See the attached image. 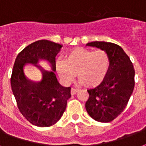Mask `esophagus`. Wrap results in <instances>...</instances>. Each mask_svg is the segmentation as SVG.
<instances>
[{"mask_svg":"<svg viewBox=\"0 0 146 146\" xmlns=\"http://www.w3.org/2000/svg\"><path fill=\"white\" fill-rule=\"evenodd\" d=\"M78 90H79L76 89V88H72V89H71V94H72V95H74V94H76V93H77Z\"/></svg>","mask_w":146,"mask_h":146,"instance_id":"esophagus-1","label":"esophagus"}]
</instances>
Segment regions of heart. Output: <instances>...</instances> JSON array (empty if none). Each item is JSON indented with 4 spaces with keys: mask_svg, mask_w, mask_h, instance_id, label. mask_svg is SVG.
<instances>
[{
    "mask_svg": "<svg viewBox=\"0 0 146 146\" xmlns=\"http://www.w3.org/2000/svg\"><path fill=\"white\" fill-rule=\"evenodd\" d=\"M110 67V57L104 50L78 47L70 51L63 61L56 63V71L66 83L78 79L87 86L98 85L105 79Z\"/></svg>",
    "mask_w": 146,
    "mask_h": 146,
    "instance_id": "b5f03b06",
    "label": "heart"
}]
</instances>
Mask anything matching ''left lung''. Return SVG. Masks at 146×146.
<instances>
[{
	"instance_id": "8db88e82",
	"label": "left lung",
	"mask_w": 146,
	"mask_h": 146,
	"mask_svg": "<svg viewBox=\"0 0 146 146\" xmlns=\"http://www.w3.org/2000/svg\"><path fill=\"white\" fill-rule=\"evenodd\" d=\"M104 50L110 57L107 75L96 87L88 90L86 110L96 121L109 122L125 110L135 86V70L122 47L113 43L95 41L86 44Z\"/></svg>"
}]
</instances>
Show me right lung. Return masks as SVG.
Segmentation results:
<instances>
[{"label":"right lung","instance_id":"right-lung-1","mask_svg":"<svg viewBox=\"0 0 146 146\" xmlns=\"http://www.w3.org/2000/svg\"><path fill=\"white\" fill-rule=\"evenodd\" d=\"M62 45L46 40L31 43L18 53L14 62L11 84L21 114L31 124L48 127L55 124L63 115L67 100L70 98V87H63L59 83L54 72H48L36 65L44 59L56 70V56ZM26 63L35 64L42 72L43 79L39 83L27 80L23 73Z\"/></svg>","mask_w":146,"mask_h":146}]
</instances>
